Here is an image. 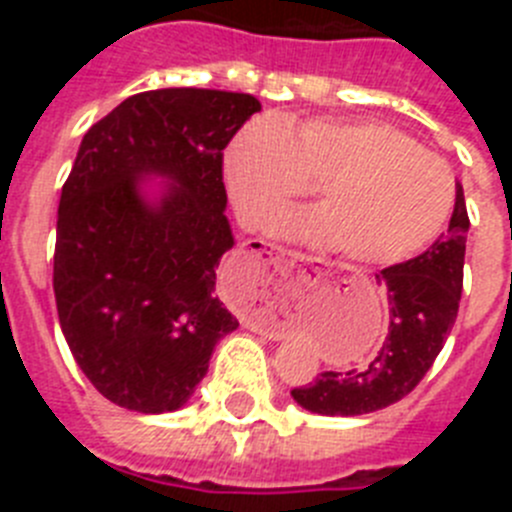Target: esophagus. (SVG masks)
I'll return each mask as SVG.
<instances>
[{"mask_svg": "<svg viewBox=\"0 0 512 512\" xmlns=\"http://www.w3.org/2000/svg\"><path fill=\"white\" fill-rule=\"evenodd\" d=\"M305 259H307L305 253L287 251V248H277V251H274V261H277L279 266H292L295 261H305ZM307 261H310V259H307Z\"/></svg>", "mask_w": 512, "mask_h": 512, "instance_id": "1", "label": "esophagus"}]
</instances>
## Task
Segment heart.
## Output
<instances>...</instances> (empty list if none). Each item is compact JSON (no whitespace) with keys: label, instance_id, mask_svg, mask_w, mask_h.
<instances>
[{"label":"heart","instance_id":"obj_1","mask_svg":"<svg viewBox=\"0 0 512 512\" xmlns=\"http://www.w3.org/2000/svg\"><path fill=\"white\" fill-rule=\"evenodd\" d=\"M223 179L251 228L269 225L315 187L320 207L284 215L277 233L333 246L359 266L415 256L441 233L454 207L446 161L377 120H256L225 148Z\"/></svg>","mask_w":512,"mask_h":512}]
</instances>
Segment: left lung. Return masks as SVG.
<instances>
[{"label":"left lung","instance_id":"1","mask_svg":"<svg viewBox=\"0 0 512 512\" xmlns=\"http://www.w3.org/2000/svg\"><path fill=\"white\" fill-rule=\"evenodd\" d=\"M469 215L456 184L454 215L446 233L420 256L379 271L390 302V333L369 364L323 372L292 397L318 415H364L395 405L418 387L449 338L464 287Z\"/></svg>","mask_w":512,"mask_h":512}]
</instances>
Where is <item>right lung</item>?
I'll return each instance as SVG.
<instances>
[{"instance_id": "right-lung-1", "label": "right lung", "mask_w": 512, "mask_h": 512, "mask_svg": "<svg viewBox=\"0 0 512 512\" xmlns=\"http://www.w3.org/2000/svg\"><path fill=\"white\" fill-rule=\"evenodd\" d=\"M259 110L241 92L153 89L81 140L58 202L53 292L76 364L120 408H182L238 328L215 295L233 248L223 151ZM146 175L172 182L158 201L139 187Z\"/></svg>"}]
</instances>
